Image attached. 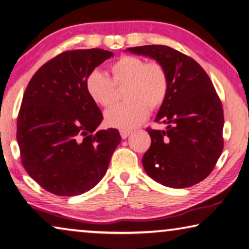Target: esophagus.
I'll use <instances>...</instances> for the list:
<instances>
[{"label":"esophagus","instance_id":"1","mask_svg":"<svg viewBox=\"0 0 249 249\" xmlns=\"http://www.w3.org/2000/svg\"><path fill=\"white\" fill-rule=\"evenodd\" d=\"M130 133H131V131H130V130H128V129H121L120 130V136H121L122 139H127Z\"/></svg>","mask_w":249,"mask_h":249}]
</instances>
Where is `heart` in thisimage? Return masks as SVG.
Here are the masks:
<instances>
[{
	"label": "heart",
	"mask_w": 249,
	"mask_h": 249,
	"mask_svg": "<svg viewBox=\"0 0 249 249\" xmlns=\"http://www.w3.org/2000/svg\"><path fill=\"white\" fill-rule=\"evenodd\" d=\"M111 79L99 71H93L86 79L90 99L107 108L115 103L116 87H125V103L116 105L105 113L110 127L129 129L145 120L149 108L156 110L164 103L170 81L166 69L158 62H149L137 56H121L109 67Z\"/></svg>",
	"instance_id": "b5f03b06"
}]
</instances>
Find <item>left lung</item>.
I'll list each match as a JSON object with an SVG mask.
<instances>
[{"mask_svg": "<svg viewBox=\"0 0 249 249\" xmlns=\"http://www.w3.org/2000/svg\"><path fill=\"white\" fill-rule=\"evenodd\" d=\"M127 51L156 59L169 75L168 96L154 120L166 129L146 128L151 137L142 158L146 174L173 189L199 183L213 171L224 143L223 107L209 75L193 58L164 45Z\"/></svg>", "mask_w": 249, "mask_h": 249, "instance_id": "8db88e82", "label": "left lung"}]
</instances>
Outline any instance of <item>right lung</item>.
I'll return each mask as SVG.
<instances>
[{"label":"right lung","instance_id":"1","mask_svg":"<svg viewBox=\"0 0 249 249\" xmlns=\"http://www.w3.org/2000/svg\"><path fill=\"white\" fill-rule=\"evenodd\" d=\"M100 48L64 52L44 64L24 92L16 139L28 175L48 192L75 196L107 172L121 137L99 130L103 113L86 90V79L112 57Z\"/></svg>","mask_w":249,"mask_h":249}]
</instances>
